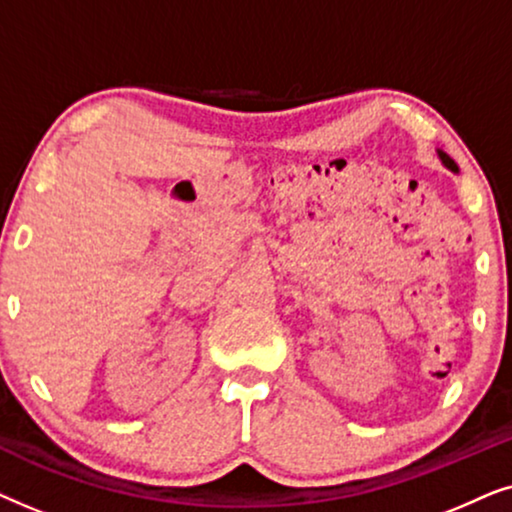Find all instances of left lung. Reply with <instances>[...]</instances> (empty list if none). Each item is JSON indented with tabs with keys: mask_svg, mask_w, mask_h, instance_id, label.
I'll return each mask as SVG.
<instances>
[{
	"mask_svg": "<svg viewBox=\"0 0 512 512\" xmlns=\"http://www.w3.org/2000/svg\"><path fill=\"white\" fill-rule=\"evenodd\" d=\"M438 156H440V160H443V163H445L447 167H450V170H457V165H454V160H452L450 156H445L443 151H438Z\"/></svg>",
	"mask_w": 512,
	"mask_h": 512,
	"instance_id": "1",
	"label": "left lung"
}]
</instances>
